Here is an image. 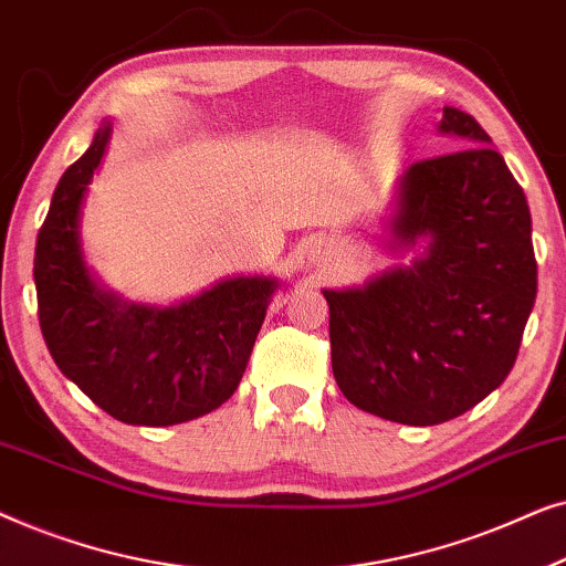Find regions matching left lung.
Returning a JSON list of instances; mask_svg holds the SVG:
<instances>
[{
  "label": "left lung",
  "mask_w": 566,
  "mask_h": 566,
  "mask_svg": "<svg viewBox=\"0 0 566 566\" xmlns=\"http://www.w3.org/2000/svg\"><path fill=\"white\" fill-rule=\"evenodd\" d=\"M438 128L463 149L407 167L389 223L391 244L417 247V258L360 289L324 291L339 391L420 428L469 412L505 381L538 285L528 200L502 154L455 107Z\"/></svg>",
  "instance_id": "1"
}]
</instances>
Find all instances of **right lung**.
Masks as SVG:
<instances>
[{"label":"right lung","instance_id":"right-lung-1","mask_svg":"<svg viewBox=\"0 0 566 566\" xmlns=\"http://www.w3.org/2000/svg\"><path fill=\"white\" fill-rule=\"evenodd\" d=\"M111 123L61 175L35 242L38 319L51 358L99 409L146 428L196 420L237 391L277 289L239 275L172 306L128 304L84 265L82 200L105 157Z\"/></svg>","mask_w":566,"mask_h":566}]
</instances>
